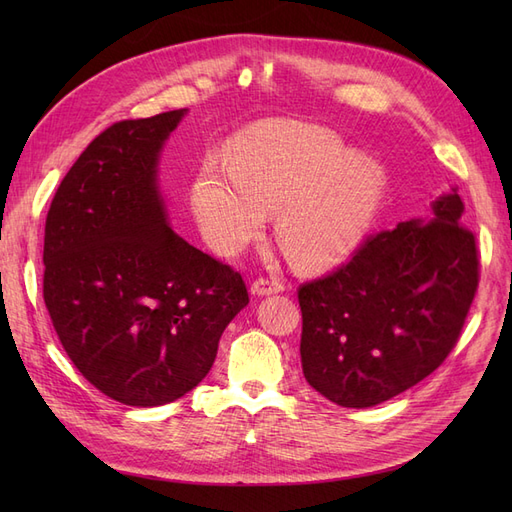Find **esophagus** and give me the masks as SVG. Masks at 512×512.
Listing matches in <instances>:
<instances>
[{
  "label": "esophagus",
  "instance_id": "1",
  "mask_svg": "<svg viewBox=\"0 0 512 512\" xmlns=\"http://www.w3.org/2000/svg\"><path fill=\"white\" fill-rule=\"evenodd\" d=\"M284 290V282L280 277H258V280L252 284V292L254 294H273V292H282Z\"/></svg>",
  "mask_w": 512,
  "mask_h": 512
}]
</instances>
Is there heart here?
<instances>
[{
	"label": "heart",
	"mask_w": 512,
	"mask_h": 512,
	"mask_svg": "<svg viewBox=\"0 0 512 512\" xmlns=\"http://www.w3.org/2000/svg\"><path fill=\"white\" fill-rule=\"evenodd\" d=\"M200 166L192 205L213 250L232 254L277 211V239L294 267L327 269L346 258L380 205L384 179L337 134L301 121H262Z\"/></svg>",
	"instance_id": "obj_1"
}]
</instances>
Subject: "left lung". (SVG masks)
<instances>
[{
    "label": "left lung",
    "instance_id": "8db88e82",
    "mask_svg": "<svg viewBox=\"0 0 512 512\" xmlns=\"http://www.w3.org/2000/svg\"><path fill=\"white\" fill-rule=\"evenodd\" d=\"M461 215L453 190L429 220L369 235L344 265L299 286L303 376L320 395L369 408L446 361L480 280L476 237Z\"/></svg>",
    "mask_w": 512,
    "mask_h": 512
}]
</instances>
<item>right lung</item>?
Masks as SVG:
<instances>
[{"label": "right lung", "instance_id": "1", "mask_svg": "<svg viewBox=\"0 0 512 512\" xmlns=\"http://www.w3.org/2000/svg\"><path fill=\"white\" fill-rule=\"evenodd\" d=\"M183 113L106 128L46 213L42 294L55 333L74 367L126 406H164L192 391L250 303L239 271L166 224L156 164Z\"/></svg>", "mask_w": 512, "mask_h": 512}]
</instances>
